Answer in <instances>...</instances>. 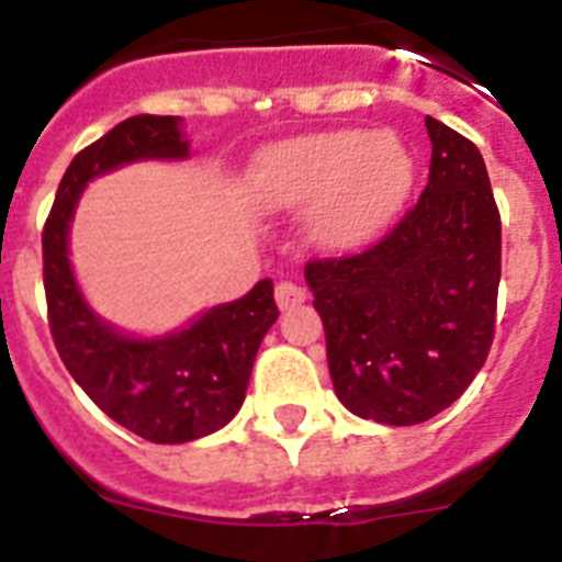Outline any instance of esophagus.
<instances>
[{"instance_id": "esophagus-1", "label": "esophagus", "mask_w": 562, "mask_h": 562, "mask_svg": "<svg viewBox=\"0 0 562 562\" xmlns=\"http://www.w3.org/2000/svg\"><path fill=\"white\" fill-rule=\"evenodd\" d=\"M306 292L304 286L292 284V281H278L276 284V304L281 310H295L297 304H304Z\"/></svg>"}]
</instances>
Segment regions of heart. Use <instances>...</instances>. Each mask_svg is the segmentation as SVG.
<instances>
[{"mask_svg": "<svg viewBox=\"0 0 562 562\" xmlns=\"http://www.w3.org/2000/svg\"><path fill=\"white\" fill-rule=\"evenodd\" d=\"M414 154L391 132L304 134L256 157L252 188L270 207H310L321 245L346 250L394 222L414 188Z\"/></svg>", "mask_w": 562, "mask_h": 562, "instance_id": "obj_1", "label": "heart"}]
</instances>
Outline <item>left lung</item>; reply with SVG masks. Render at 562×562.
Instances as JSON below:
<instances>
[{"mask_svg": "<svg viewBox=\"0 0 562 562\" xmlns=\"http://www.w3.org/2000/svg\"><path fill=\"white\" fill-rule=\"evenodd\" d=\"M428 186L376 245L312 258L337 400L362 419L419 425L475 380L495 337L501 213L475 143L425 117Z\"/></svg>", "mask_w": 562, "mask_h": 562, "instance_id": "8db88e82", "label": "left lung"}]
</instances>
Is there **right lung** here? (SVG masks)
Returning a JSON list of instances; mask_svg holds the SVG:
<instances>
[{"label": "right lung", "mask_w": 562, "mask_h": 562, "mask_svg": "<svg viewBox=\"0 0 562 562\" xmlns=\"http://www.w3.org/2000/svg\"><path fill=\"white\" fill-rule=\"evenodd\" d=\"M180 117L134 114L76 154L44 222V292L58 355L98 408L154 445H182L225 428L245 402L252 360L278 321L272 281L200 315L188 329L137 340L89 310L67 258L69 222L89 180L134 160H182Z\"/></svg>", "instance_id": "obj_1"}]
</instances>
